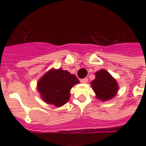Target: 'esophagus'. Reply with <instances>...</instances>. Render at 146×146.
I'll list each match as a JSON object with an SVG mask.
<instances>
[{
    "instance_id": "obj_1",
    "label": "esophagus",
    "mask_w": 146,
    "mask_h": 146,
    "mask_svg": "<svg viewBox=\"0 0 146 146\" xmlns=\"http://www.w3.org/2000/svg\"><path fill=\"white\" fill-rule=\"evenodd\" d=\"M88 81V78H84V79L80 80V82L83 83V84H87Z\"/></svg>"
}]
</instances>
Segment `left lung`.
I'll use <instances>...</instances> for the list:
<instances>
[{
  "label": "left lung",
  "mask_w": 146,
  "mask_h": 146,
  "mask_svg": "<svg viewBox=\"0 0 146 146\" xmlns=\"http://www.w3.org/2000/svg\"><path fill=\"white\" fill-rule=\"evenodd\" d=\"M91 84L96 98L103 102L115 97L119 89L116 80L105 70H100L96 72L95 79Z\"/></svg>",
  "instance_id": "obj_1"
}]
</instances>
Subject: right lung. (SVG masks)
<instances>
[{"instance_id":"right-lung-1","label":"right lung","mask_w":146,"mask_h":146,"mask_svg":"<svg viewBox=\"0 0 146 146\" xmlns=\"http://www.w3.org/2000/svg\"><path fill=\"white\" fill-rule=\"evenodd\" d=\"M79 82L76 76L67 70H51L39 80L37 91L46 103L60 107L68 102L70 90Z\"/></svg>"}]
</instances>
